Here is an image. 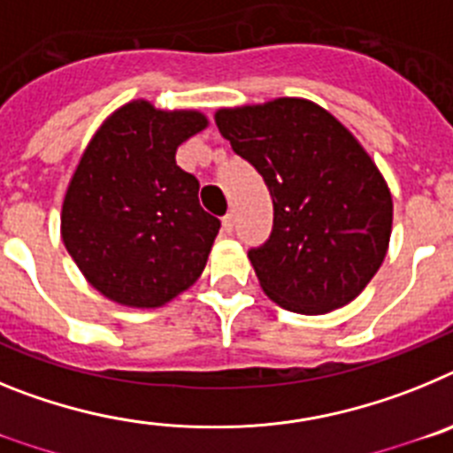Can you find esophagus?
Instances as JSON below:
<instances>
[{
    "label": "esophagus",
    "instance_id": "34e87169",
    "mask_svg": "<svg viewBox=\"0 0 453 453\" xmlns=\"http://www.w3.org/2000/svg\"><path fill=\"white\" fill-rule=\"evenodd\" d=\"M234 226H235V215H234V211H229V213L222 218L224 234H231V231H234Z\"/></svg>",
    "mask_w": 453,
    "mask_h": 453
}]
</instances>
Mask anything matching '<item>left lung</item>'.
Here are the masks:
<instances>
[{
    "mask_svg": "<svg viewBox=\"0 0 453 453\" xmlns=\"http://www.w3.org/2000/svg\"><path fill=\"white\" fill-rule=\"evenodd\" d=\"M215 124L274 203L270 240L250 250L267 297L302 315L358 297L392 231L390 190L361 142L329 111L297 97L219 108Z\"/></svg>",
    "mask_w": 453,
    "mask_h": 453,
    "instance_id": "1",
    "label": "left lung"
}]
</instances>
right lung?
Here are the masks:
<instances>
[{
	"label": "right lung",
	"mask_w": 453,
	"mask_h": 453,
	"mask_svg": "<svg viewBox=\"0 0 453 453\" xmlns=\"http://www.w3.org/2000/svg\"><path fill=\"white\" fill-rule=\"evenodd\" d=\"M208 127L199 111L124 104L97 129L63 199L65 250L92 288L122 306L156 308L202 276L219 219L177 150Z\"/></svg>",
	"instance_id": "obj_1"
}]
</instances>
